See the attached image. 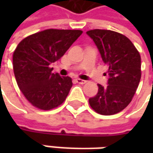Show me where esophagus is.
Returning <instances> with one entry per match:
<instances>
[{
	"label": "esophagus",
	"mask_w": 153,
	"mask_h": 153,
	"mask_svg": "<svg viewBox=\"0 0 153 153\" xmlns=\"http://www.w3.org/2000/svg\"><path fill=\"white\" fill-rule=\"evenodd\" d=\"M76 82L77 83H79V84H85L86 82H87L85 80L80 79V78H76Z\"/></svg>",
	"instance_id": "1"
}]
</instances>
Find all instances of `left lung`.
<instances>
[{
    "instance_id": "1",
    "label": "left lung",
    "mask_w": 153,
    "mask_h": 153,
    "mask_svg": "<svg viewBox=\"0 0 153 153\" xmlns=\"http://www.w3.org/2000/svg\"><path fill=\"white\" fill-rule=\"evenodd\" d=\"M87 35L109 66L108 85L98 84L97 94L89 99V105L99 114L118 113L131 102L138 88L140 55L131 41L120 33L97 29L87 31Z\"/></svg>"
}]
</instances>
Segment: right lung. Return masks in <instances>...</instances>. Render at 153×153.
I'll use <instances>...</instances> for the list:
<instances>
[{"instance_id":"right-lung-1","label":"right lung","mask_w":153,"mask_h":153,"mask_svg":"<svg viewBox=\"0 0 153 153\" xmlns=\"http://www.w3.org/2000/svg\"><path fill=\"white\" fill-rule=\"evenodd\" d=\"M78 30L49 29L22 40L13 65L18 86L28 101L42 110L61 105L72 87L69 76L53 73L52 63L59 59L82 35Z\"/></svg>"}]
</instances>
